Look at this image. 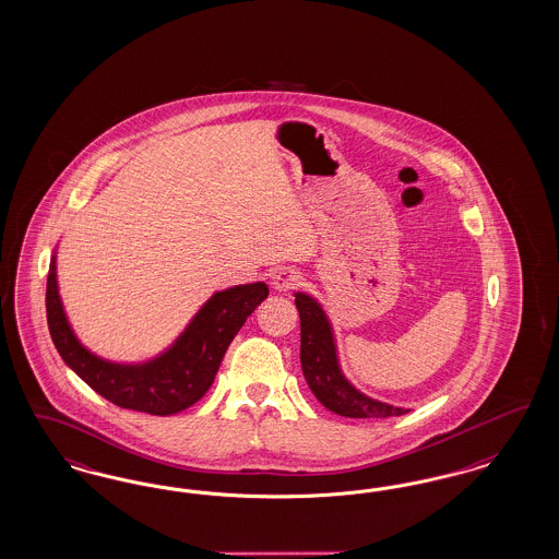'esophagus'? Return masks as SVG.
Returning a JSON list of instances; mask_svg holds the SVG:
<instances>
[{
	"label": "esophagus",
	"instance_id": "obj_1",
	"mask_svg": "<svg viewBox=\"0 0 559 559\" xmlns=\"http://www.w3.org/2000/svg\"><path fill=\"white\" fill-rule=\"evenodd\" d=\"M301 281H304L301 272L293 269H283L272 276V287L278 290V293H289V290L297 289L301 285Z\"/></svg>",
	"mask_w": 559,
	"mask_h": 559
}]
</instances>
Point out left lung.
Wrapping results in <instances>:
<instances>
[{"instance_id": "obj_1", "label": "left lung", "mask_w": 559, "mask_h": 559, "mask_svg": "<svg viewBox=\"0 0 559 559\" xmlns=\"http://www.w3.org/2000/svg\"><path fill=\"white\" fill-rule=\"evenodd\" d=\"M301 318V369L313 396L328 411L350 419H385L408 413L403 406L388 405L359 392L348 382L338 364L334 330L326 311L316 297L295 293Z\"/></svg>"}]
</instances>
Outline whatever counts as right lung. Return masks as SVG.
<instances>
[{
	"label": "right lung",
	"instance_id": "right-lung-1",
	"mask_svg": "<svg viewBox=\"0 0 559 559\" xmlns=\"http://www.w3.org/2000/svg\"><path fill=\"white\" fill-rule=\"evenodd\" d=\"M266 297V283L216 290L163 353L140 364H117L84 347L72 330L59 297L58 251H53L47 276V324L66 366L103 399L148 415H175L209 392L235 334Z\"/></svg>",
	"mask_w": 559,
	"mask_h": 559
}]
</instances>
